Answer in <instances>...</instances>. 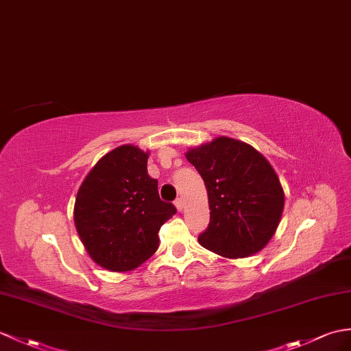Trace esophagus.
Returning a JSON list of instances; mask_svg holds the SVG:
<instances>
[{
    "instance_id": "obj_1",
    "label": "esophagus",
    "mask_w": 351,
    "mask_h": 351,
    "mask_svg": "<svg viewBox=\"0 0 351 351\" xmlns=\"http://www.w3.org/2000/svg\"><path fill=\"white\" fill-rule=\"evenodd\" d=\"M175 206H176V209H178V210H182V209H184V206H185L184 199H181V197L176 199V200H175Z\"/></svg>"
}]
</instances>
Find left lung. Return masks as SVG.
Masks as SVG:
<instances>
[{
	"label": "left lung",
	"mask_w": 351,
	"mask_h": 351,
	"mask_svg": "<svg viewBox=\"0 0 351 351\" xmlns=\"http://www.w3.org/2000/svg\"><path fill=\"white\" fill-rule=\"evenodd\" d=\"M205 181L210 209L199 243L227 258L248 257L271 241L284 209V191L269 161L251 145L217 137L186 152Z\"/></svg>",
	"instance_id": "left-lung-1"
}]
</instances>
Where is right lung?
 Masks as SVG:
<instances>
[{"instance_id":"1","label":"right lung","mask_w":351,"mask_h":351,"mask_svg":"<svg viewBox=\"0 0 351 351\" xmlns=\"http://www.w3.org/2000/svg\"><path fill=\"white\" fill-rule=\"evenodd\" d=\"M148 152L122 145L106 154L80 185L75 224L97 265L125 272L157 251L160 227L176 214L148 175Z\"/></svg>"}]
</instances>
